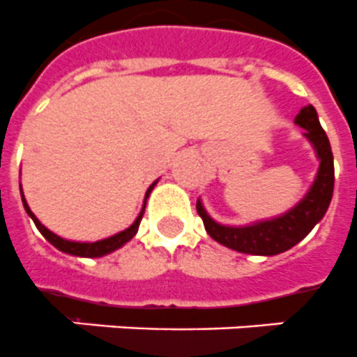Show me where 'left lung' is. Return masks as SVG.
I'll return each mask as SVG.
<instances>
[{
	"label": "left lung",
	"instance_id": "left-lung-1",
	"mask_svg": "<svg viewBox=\"0 0 357 357\" xmlns=\"http://www.w3.org/2000/svg\"><path fill=\"white\" fill-rule=\"evenodd\" d=\"M295 124L304 130V137L314 146L319 159V169L308 192L299 204L286 213L268 220H259L248 225H224L208 216L202 199L196 202V211L204 220L205 231L218 244L238 253L273 257L297 245L306 234L319 224L328 211L334 192V155L330 141L319 123L317 112L312 104L304 106L295 117Z\"/></svg>",
	"mask_w": 357,
	"mask_h": 357
}]
</instances>
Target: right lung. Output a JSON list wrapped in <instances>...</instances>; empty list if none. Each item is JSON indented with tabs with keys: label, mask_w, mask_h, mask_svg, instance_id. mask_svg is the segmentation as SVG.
Instances as JSON below:
<instances>
[{
	"label": "right lung",
	"mask_w": 357,
	"mask_h": 357,
	"mask_svg": "<svg viewBox=\"0 0 357 357\" xmlns=\"http://www.w3.org/2000/svg\"><path fill=\"white\" fill-rule=\"evenodd\" d=\"M159 179H155L152 185L149 187V190H146V194H144V204H143V208H141V213H139V216L135 218V222H133L132 225H130L128 229H124V231H121V233L113 234V236H108V238H102V240H97V242H75V240H66L62 238V236H58V234H54L53 231H49L45 225L40 222V220L34 216V213L29 208L27 205V199H25V196H23V190H22V202H23V207H25V213L33 218L34 225L38 227V231L43 234V238L47 240V242H51V244L54 245L56 249H60L62 253H68V255H73V257H82V259H98V257H104V255H109L113 253V251H117L119 248H123L124 244H128L130 240L135 236V233H137L139 229V224H141V218H143L144 214V207H146V199H149L150 192L153 190V187L158 185Z\"/></svg>",
	"instance_id": "1"
}]
</instances>
